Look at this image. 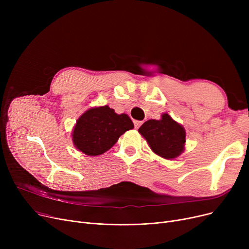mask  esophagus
Instances as JSON below:
<instances>
[{
    "instance_id": "1",
    "label": "esophagus",
    "mask_w": 249,
    "mask_h": 249,
    "mask_svg": "<svg viewBox=\"0 0 249 249\" xmlns=\"http://www.w3.org/2000/svg\"><path fill=\"white\" fill-rule=\"evenodd\" d=\"M141 124H142V121H134V126L136 129L139 128L141 126Z\"/></svg>"
}]
</instances>
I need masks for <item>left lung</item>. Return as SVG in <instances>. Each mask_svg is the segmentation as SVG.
Returning <instances> with one entry per match:
<instances>
[{"label": "left lung", "instance_id": "8db88e82", "mask_svg": "<svg viewBox=\"0 0 249 249\" xmlns=\"http://www.w3.org/2000/svg\"><path fill=\"white\" fill-rule=\"evenodd\" d=\"M150 148L166 160L176 159L184 150L186 132L168 114H163L160 120H148L139 128Z\"/></svg>", "mask_w": 249, "mask_h": 249}]
</instances>
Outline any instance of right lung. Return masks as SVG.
Masks as SVG:
<instances>
[{"label":"right lung","mask_w":249,"mask_h":249,"mask_svg":"<svg viewBox=\"0 0 249 249\" xmlns=\"http://www.w3.org/2000/svg\"><path fill=\"white\" fill-rule=\"evenodd\" d=\"M133 127V122L126 114L118 115L108 106L93 108L78 118L72 140L75 147L85 154L100 155Z\"/></svg>","instance_id":"1"}]
</instances>
